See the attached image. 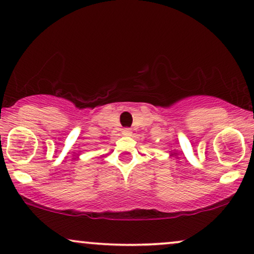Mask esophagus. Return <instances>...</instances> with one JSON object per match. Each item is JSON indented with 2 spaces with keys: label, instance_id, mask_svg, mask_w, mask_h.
Segmentation results:
<instances>
[{
  "label": "esophagus",
  "instance_id": "obj_1",
  "mask_svg": "<svg viewBox=\"0 0 254 254\" xmlns=\"http://www.w3.org/2000/svg\"><path fill=\"white\" fill-rule=\"evenodd\" d=\"M122 133H123L124 136H130V134L132 133V131H131V129H129V127H125V129H123V131H122Z\"/></svg>",
  "mask_w": 254,
  "mask_h": 254
}]
</instances>
